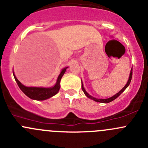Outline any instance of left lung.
Here are the masks:
<instances>
[{
  "instance_id": "8db88e82",
  "label": "left lung",
  "mask_w": 148,
  "mask_h": 148,
  "mask_svg": "<svg viewBox=\"0 0 148 148\" xmlns=\"http://www.w3.org/2000/svg\"><path fill=\"white\" fill-rule=\"evenodd\" d=\"M132 68L131 69V71H130V77H129V79H128V82L126 84V85H125V86H124L123 88H122V89L120 91V92H118V93L116 94L115 95H114L113 97H110V98H107V99H97V98H95L93 97H92L91 95H89V94L87 93V92H86V90L84 89V88L83 86V84H82V91L84 92V95H86V97H87L88 98H89V99H93L94 101H95V102H102V103H109L110 102H112V101H113L114 99H115L116 98L118 97L119 96L121 95V94L122 93V92H124V91L125 90V89H126L127 87L128 86L130 85V82H131V79H132Z\"/></svg>"
}]
</instances>
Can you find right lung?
Instances as JSON below:
<instances>
[{
    "label": "right lung",
    "mask_w": 148,
    "mask_h": 148,
    "mask_svg": "<svg viewBox=\"0 0 148 148\" xmlns=\"http://www.w3.org/2000/svg\"><path fill=\"white\" fill-rule=\"evenodd\" d=\"M66 68H64L62 69V72L59 74V77L57 79V82H56V84L52 87L49 88H42V87H27V86H24L22 84L17 78L16 76L14 75V73L13 71V76H14L15 80H16V83L18 85L19 88L29 98L32 99H36V100H44V99H49V98L51 97L53 95H56L59 92V89H60V81L62 77H63L64 74L65 73Z\"/></svg>",
    "instance_id": "add662e5"
}]
</instances>
